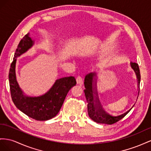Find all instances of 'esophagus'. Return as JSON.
<instances>
[{"instance_id":"34e87169","label":"esophagus","mask_w":151,"mask_h":151,"mask_svg":"<svg viewBox=\"0 0 151 151\" xmlns=\"http://www.w3.org/2000/svg\"><path fill=\"white\" fill-rule=\"evenodd\" d=\"M76 82L78 84L80 85H83V79L81 78V76H78L76 78Z\"/></svg>"}]
</instances>
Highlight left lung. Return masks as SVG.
Masks as SVG:
<instances>
[{"label": "left lung", "mask_w": 151, "mask_h": 151, "mask_svg": "<svg viewBox=\"0 0 151 151\" xmlns=\"http://www.w3.org/2000/svg\"><path fill=\"white\" fill-rule=\"evenodd\" d=\"M131 68L137 76V87H138V93L136 97V101L139 97V90H140V70L138 64L135 63H130ZM97 73L96 72H91L86 75L84 80L85 88L84 92L85 95L86 99L87 101V107H88V114L89 117L91 118L93 121L97 123H103L107 124H112L114 123L119 121L124 118L130 110L133 108V107L135 104L136 102L132 105L125 113H124L119 116H112L109 113H107L103 107L99 99L97 88Z\"/></svg>", "instance_id": "left-lung-1"}]
</instances>
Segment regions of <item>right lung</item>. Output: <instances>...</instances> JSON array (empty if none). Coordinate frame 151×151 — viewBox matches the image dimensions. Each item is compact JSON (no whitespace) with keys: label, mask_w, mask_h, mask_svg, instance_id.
Here are the masks:
<instances>
[{"label":"right lung","mask_w":151,"mask_h":151,"mask_svg":"<svg viewBox=\"0 0 151 151\" xmlns=\"http://www.w3.org/2000/svg\"><path fill=\"white\" fill-rule=\"evenodd\" d=\"M33 44L28 33L17 47L9 73L11 94L12 101L19 110L34 119L46 121L58 114L67 93L76 85V81L73 76L64 77L55 80L51 88L42 96L31 97L26 95L16 80V64L17 58L31 48Z\"/></svg>","instance_id":"1"}]
</instances>
